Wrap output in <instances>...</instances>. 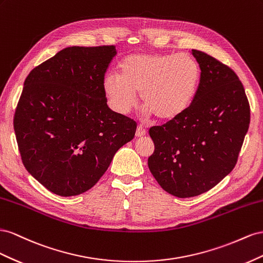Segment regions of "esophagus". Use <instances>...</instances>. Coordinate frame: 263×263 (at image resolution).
Returning a JSON list of instances; mask_svg holds the SVG:
<instances>
[{"label": "esophagus", "mask_w": 263, "mask_h": 263, "mask_svg": "<svg viewBox=\"0 0 263 263\" xmlns=\"http://www.w3.org/2000/svg\"><path fill=\"white\" fill-rule=\"evenodd\" d=\"M146 134V130L144 129L143 126L142 125H138V127H137V132H136V136L138 137V138H142V137H144Z\"/></svg>", "instance_id": "esophagus-1"}]
</instances>
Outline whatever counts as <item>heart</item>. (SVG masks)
<instances>
[{
	"mask_svg": "<svg viewBox=\"0 0 263 263\" xmlns=\"http://www.w3.org/2000/svg\"><path fill=\"white\" fill-rule=\"evenodd\" d=\"M199 78L198 64L189 55L133 54L120 64L119 74H106L103 90L110 107L120 115L136 107V92H140L145 115L167 121L189 109Z\"/></svg>",
	"mask_w": 263,
	"mask_h": 263,
	"instance_id": "obj_1",
	"label": "heart"
}]
</instances>
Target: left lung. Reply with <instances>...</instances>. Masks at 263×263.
<instances>
[{
  "instance_id": "left-lung-1",
  "label": "left lung",
  "mask_w": 263,
  "mask_h": 263,
  "mask_svg": "<svg viewBox=\"0 0 263 263\" xmlns=\"http://www.w3.org/2000/svg\"><path fill=\"white\" fill-rule=\"evenodd\" d=\"M200 68L196 95L183 115L148 130V168L164 191L179 198L212 190L234 170L250 123L245 88L230 67L192 49Z\"/></svg>"
}]
</instances>
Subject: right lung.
<instances>
[{
  "instance_id": "right-lung-1",
  "label": "right lung",
  "mask_w": 263,
  "mask_h": 263,
  "mask_svg": "<svg viewBox=\"0 0 263 263\" xmlns=\"http://www.w3.org/2000/svg\"><path fill=\"white\" fill-rule=\"evenodd\" d=\"M116 54L114 45L67 47L24 81L13 120L22 162L59 196L91 189L136 134L137 122L107 104L103 79Z\"/></svg>"
}]
</instances>
